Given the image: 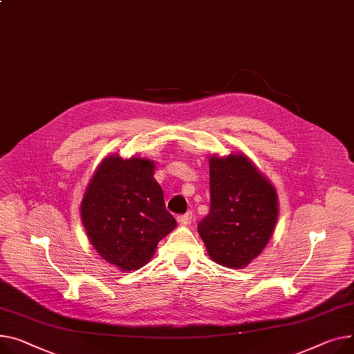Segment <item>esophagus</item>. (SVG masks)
I'll return each instance as SVG.
<instances>
[{"label":"esophagus","instance_id":"esophagus-1","mask_svg":"<svg viewBox=\"0 0 354 354\" xmlns=\"http://www.w3.org/2000/svg\"><path fill=\"white\" fill-rule=\"evenodd\" d=\"M192 219H194V215L191 214V212H189V214H185V215H179L178 216V222L182 223V225H191Z\"/></svg>","mask_w":354,"mask_h":354}]
</instances>
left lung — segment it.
<instances>
[{"label": "left lung", "instance_id": "obj_1", "mask_svg": "<svg viewBox=\"0 0 354 354\" xmlns=\"http://www.w3.org/2000/svg\"><path fill=\"white\" fill-rule=\"evenodd\" d=\"M210 210L198 232L212 261L242 269L269 243L279 218L276 187L243 153L209 158Z\"/></svg>", "mask_w": 354, "mask_h": 354}]
</instances>
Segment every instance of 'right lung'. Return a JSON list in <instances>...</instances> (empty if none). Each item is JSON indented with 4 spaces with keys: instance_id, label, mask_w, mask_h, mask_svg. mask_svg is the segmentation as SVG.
<instances>
[{
    "instance_id": "1",
    "label": "right lung",
    "mask_w": 354,
    "mask_h": 354,
    "mask_svg": "<svg viewBox=\"0 0 354 354\" xmlns=\"http://www.w3.org/2000/svg\"><path fill=\"white\" fill-rule=\"evenodd\" d=\"M148 158H104L81 202V221L92 248L121 272L142 268L162 238L176 227L165 207Z\"/></svg>"
}]
</instances>
